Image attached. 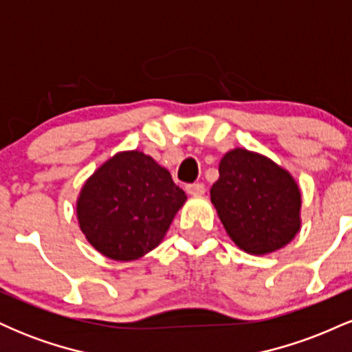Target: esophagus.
Segmentation results:
<instances>
[{"mask_svg":"<svg viewBox=\"0 0 352 352\" xmlns=\"http://www.w3.org/2000/svg\"><path fill=\"white\" fill-rule=\"evenodd\" d=\"M187 193L192 197H201L205 193V185L204 184H192L187 185Z\"/></svg>","mask_w":352,"mask_h":352,"instance_id":"obj_1","label":"esophagus"}]
</instances>
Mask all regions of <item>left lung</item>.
<instances>
[{
  "label": "left lung",
  "instance_id": "8db88e82",
  "mask_svg": "<svg viewBox=\"0 0 352 352\" xmlns=\"http://www.w3.org/2000/svg\"><path fill=\"white\" fill-rule=\"evenodd\" d=\"M210 200L227 235L250 254L285 248L301 230V190L270 157L232 148L221 157Z\"/></svg>",
  "mask_w": 352,
  "mask_h": 352
}]
</instances>
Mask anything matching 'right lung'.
<instances>
[{"label": "right lung", "mask_w": 352, "mask_h": 352, "mask_svg": "<svg viewBox=\"0 0 352 352\" xmlns=\"http://www.w3.org/2000/svg\"><path fill=\"white\" fill-rule=\"evenodd\" d=\"M185 201L167 168L144 152L122 151L84 182L76 215L96 252L135 261L160 245Z\"/></svg>", "instance_id": "obj_1"}]
</instances>
